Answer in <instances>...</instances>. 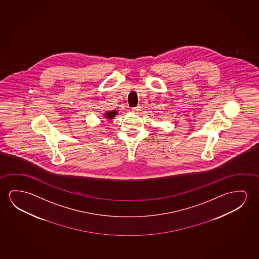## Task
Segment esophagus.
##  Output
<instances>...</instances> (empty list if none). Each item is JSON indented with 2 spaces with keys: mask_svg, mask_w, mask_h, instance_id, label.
I'll list each match as a JSON object with an SVG mask.
<instances>
[{
  "mask_svg": "<svg viewBox=\"0 0 259 259\" xmlns=\"http://www.w3.org/2000/svg\"><path fill=\"white\" fill-rule=\"evenodd\" d=\"M139 111H141V108H140L139 106L138 107H135V108H132V112H134V113H138Z\"/></svg>",
  "mask_w": 259,
  "mask_h": 259,
  "instance_id": "esophagus-1",
  "label": "esophagus"
}]
</instances>
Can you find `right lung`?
I'll use <instances>...</instances> for the list:
<instances>
[{
	"label": "right lung",
	"instance_id": "obj_1",
	"mask_svg": "<svg viewBox=\"0 0 259 259\" xmlns=\"http://www.w3.org/2000/svg\"><path fill=\"white\" fill-rule=\"evenodd\" d=\"M117 114V112L116 111H109L105 115V118H108V119H113L114 118V116Z\"/></svg>",
	"mask_w": 259,
	"mask_h": 259
}]
</instances>
